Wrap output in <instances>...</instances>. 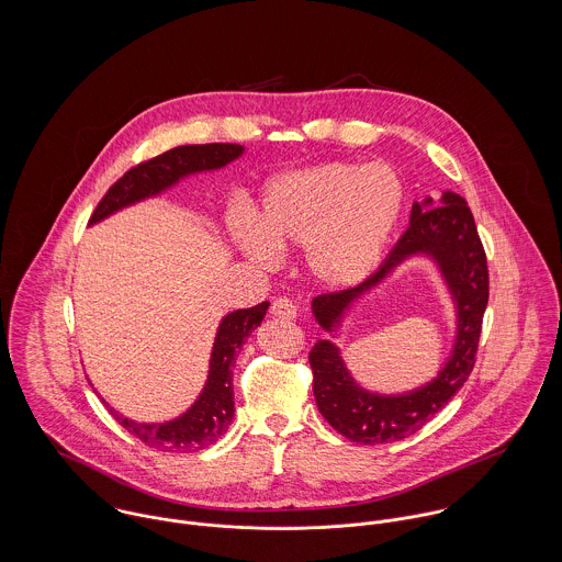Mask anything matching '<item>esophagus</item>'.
Returning a JSON list of instances; mask_svg holds the SVG:
<instances>
[{
  "mask_svg": "<svg viewBox=\"0 0 562 562\" xmlns=\"http://www.w3.org/2000/svg\"><path fill=\"white\" fill-rule=\"evenodd\" d=\"M296 314H299L296 305L292 301H288V299H277L272 303V316L279 318V321H294Z\"/></svg>",
  "mask_w": 562,
  "mask_h": 562,
  "instance_id": "obj_1",
  "label": "esophagus"
}]
</instances>
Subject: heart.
Returning a JSON list of instances; mask_svg holds the SVG:
<instances>
[{"label":"heart","mask_w":562,"mask_h":562,"mask_svg":"<svg viewBox=\"0 0 562 562\" xmlns=\"http://www.w3.org/2000/svg\"><path fill=\"white\" fill-rule=\"evenodd\" d=\"M404 190L385 164L328 161L268 181L257 218L229 223L241 252L272 266L281 250L303 246L310 277L348 290L374 274L394 240Z\"/></svg>","instance_id":"b5f03b06"}]
</instances>
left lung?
I'll return each instance as SVG.
<instances>
[{"label":"left lung","mask_w":562,"mask_h":562,"mask_svg":"<svg viewBox=\"0 0 562 562\" xmlns=\"http://www.w3.org/2000/svg\"><path fill=\"white\" fill-rule=\"evenodd\" d=\"M434 261L456 310V335L449 359L424 386L401 395L366 391L352 376L336 346L347 312L404 260ZM488 301V272L479 229L468 201L443 190L439 199L413 201L408 227L383 266L361 285L316 296L312 314L333 339H318L310 350L314 396L324 419L346 439L363 446L392 443L419 430L465 385L474 368L482 316Z\"/></svg>","instance_id":"left-lung-1"}]
</instances>
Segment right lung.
Segmentation results:
<instances>
[{"label": "right lung", "instance_id": "obj_1", "mask_svg": "<svg viewBox=\"0 0 562 562\" xmlns=\"http://www.w3.org/2000/svg\"><path fill=\"white\" fill-rule=\"evenodd\" d=\"M241 145H181L154 160L145 161L130 172H125L101 199L94 214L90 216V225H97L116 212L132 207L140 201L160 196L175 188L179 181L225 168L232 161L244 156ZM270 303L263 301L250 310H236L218 322L216 337L210 352L207 379L196 396L181 415L168 422H136L125 417L108 402L112 417L134 437H138L145 446L156 448L160 452H192L212 446L218 437H223L234 419L236 402H234V366L240 352L244 339L261 324Z\"/></svg>", "mask_w": 562, "mask_h": 562}]
</instances>
